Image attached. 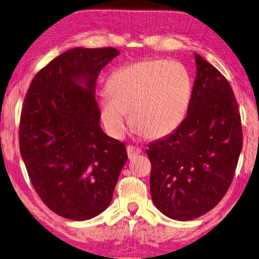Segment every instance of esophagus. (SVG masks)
<instances>
[{"instance_id":"34e87169","label":"esophagus","mask_w":259,"mask_h":259,"mask_svg":"<svg viewBox=\"0 0 259 259\" xmlns=\"http://www.w3.org/2000/svg\"><path fill=\"white\" fill-rule=\"evenodd\" d=\"M140 152H141V149H140L139 147L131 146V145L127 146V154H128V158H134L135 156L140 154Z\"/></svg>"}]
</instances>
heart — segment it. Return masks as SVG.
Instances as JSON below:
<instances>
[{
	"instance_id": "1",
	"label": "heart",
	"mask_w": 259,
	"mask_h": 259,
	"mask_svg": "<svg viewBox=\"0 0 259 259\" xmlns=\"http://www.w3.org/2000/svg\"><path fill=\"white\" fill-rule=\"evenodd\" d=\"M101 117L114 137L124 135L131 113L133 126L148 138L166 137L187 114L193 81L187 67L177 61L149 59L121 67L105 84Z\"/></svg>"
}]
</instances>
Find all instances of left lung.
Returning <instances> with one entry per match:
<instances>
[{"mask_svg": "<svg viewBox=\"0 0 259 259\" xmlns=\"http://www.w3.org/2000/svg\"><path fill=\"white\" fill-rule=\"evenodd\" d=\"M196 78L188 113L168 137L151 142L150 193L168 218L192 220L225 196L243 137L237 101L227 79L195 54Z\"/></svg>", "mask_w": 259, "mask_h": 259, "instance_id": "1", "label": "left lung"}]
</instances>
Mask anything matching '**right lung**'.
<instances>
[{
	"label": "right lung",
	"instance_id": "add662e5",
	"mask_svg": "<svg viewBox=\"0 0 259 259\" xmlns=\"http://www.w3.org/2000/svg\"><path fill=\"white\" fill-rule=\"evenodd\" d=\"M119 52L73 48L33 78L19 122V149L42 202L61 217L86 220L107 209L127 160L122 142L100 126L101 70Z\"/></svg>",
	"mask_w": 259,
	"mask_h": 259
}]
</instances>
